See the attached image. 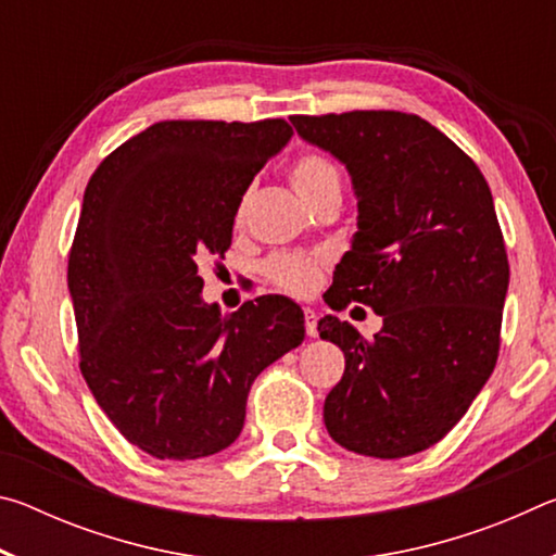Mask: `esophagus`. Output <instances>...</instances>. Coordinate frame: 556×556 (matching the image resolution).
<instances>
[{"mask_svg":"<svg viewBox=\"0 0 556 556\" xmlns=\"http://www.w3.org/2000/svg\"><path fill=\"white\" fill-rule=\"evenodd\" d=\"M304 324H306V333L316 338L318 336V316L312 306L304 308Z\"/></svg>","mask_w":556,"mask_h":556,"instance_id":"obj_1","label":"esophagus"}]
</instances>
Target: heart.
<instances>
[{"instance_id": "obj_1", "label": "heart", "mask_w": 556, "mask_h": 556, "mask_svg": "<svg viewBox=\"0 0 556 556\" xmlns=\"http://www.w3.org/2000/svg\"><path fill=\"white\" fill-rule=\"evenodd\" d=\"M291 184L306 203H314L328 191H341V172L331 159L316 152L301 154L291 164ZM242 215V208L240 213ZM324 271V260L312 252H281L265 262V275L279 289L291 294H308L314 291Z\"/></svg>"}]
</instances>
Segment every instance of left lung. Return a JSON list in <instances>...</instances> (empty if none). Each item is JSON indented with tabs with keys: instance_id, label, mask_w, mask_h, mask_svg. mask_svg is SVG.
<instances>
[{
	"instance_id": "1",
	"label": "left lung",
	"mask_w": 556,
	"mask_h": 556,
	"mask_svg": "<svg viewBox=\"0 0 556 556\" xmlns=\"http://www.w3.org/2000/svg\"><path fill=\"white\" fill-rule=\"evenodd\" d=\"M289 119L341 159L357 195V232L328 306L357 301L382 316L370 341L338 316L318 321L345 355L324 402L326 429L363 456L419 454L458 425L501 351L510 265L491 188L473 159L419 115Z\"/></svg>"
}]
</instances>
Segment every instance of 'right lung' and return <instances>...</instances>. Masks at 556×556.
<instances>
[{"label":"right lung","mask_w":556,"mask_h":556,"mask_svg":"<svg viewBox=\"0 0 556 556\" xmlns=\"http://www.w3.org/2000/svg\"><path fill=\"white\" fill-rule=\"evenodd\" d=\"M285 119H164L102 159L68 255L80 372L129 444L203 458L240 437L257 375L304 341L294 301L203 304L199 262L225 257Z\"/></svg>","instance_id":"right-lung-1"}]
</instances>
